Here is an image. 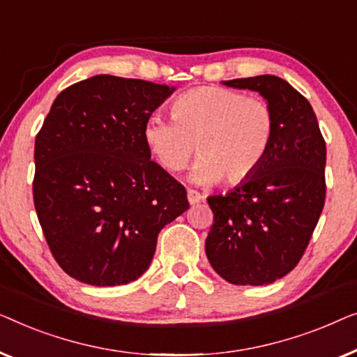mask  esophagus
Instances as JSON below:
<instances>
[{
    "label": "esophagus",
    "mask_w": 357,
    "mask_h": 357,
    "mask_svg": "<svg viewBox=\"0 0 357 357\" xmlns=\"http://www.w3.org/2000/svg\"><path fill=\"white\" fill-rule=\"evenodd\" d=\"M188 200H189L190 205L197 204V202H200V200H202V194H200L199 190L188 189Z\"/></svg>",
    "instance_id": "obj_1"
}]
</instances>
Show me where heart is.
<instances>
[{"label":"heart","mask_w":357,"mask_h":357,"mask_svg":"<svg viewBox=\"0 0 357 357\" xmlns=\"http://www.w3.org/2000/svg\"><path fill=\"white\" fill-rule=\"evenodd\" d=\"M172 119L153 116L144 139L157 162L169 173L188 167L197 147L192 179L236 185L254 176L267 157L275 132L272 107L225 87H199L169 105Z\"/></svg>","instance_id":"b5f03b06"}]
</instances>
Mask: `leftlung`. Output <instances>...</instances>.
<instances>
[{
	"label": "left lung",
	"instance_id": "1",
	"mask_svg": "<svg viewBox=\"0 0 357 357\" xmlns=\"http://www.w3.org/2000/svg\"><path fill=\"white\" fill-rule=\"evenodd\" d=\"M223 84L262 95L275 132L252 178L207 199L213 225L205 252L228 283L262 286L289 273L307 249L325 204L327 147L307 98L286 80L257 76Z\"/></svg>",
	"mask_w": 357,
	"mask_h": 357
}]
</instances>
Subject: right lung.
Returning a JSON list of instances; mask_svg holds the SVG:
<instances>
[{"instance_id":"1","label":"right lung","mask_w":357,"mask_h":357,"mask_svg":"<svg viewBox=\"0 0 357 357\" xmlns=\"http://www.w3.org/2000/svg\"><path fill=\"white\" fill-rule=\"evenodd\" d=\"M168 85L108 74L58 95L35 137L33 204L54 260L93 286L150 267L165 225L189 208L185 188L150 160L144 126Z\"/></svg>"}]
</instances>
